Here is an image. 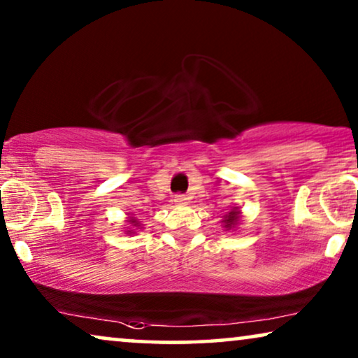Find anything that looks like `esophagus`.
<instances>
[{"mask_svg": "<svg viewBox=\"0 0 358 358\" xmlns=\"http://www.w3.org/2000/svg\"><path fill=\"white\" fill-rule=\"evenodd\" d=\"M174 202L178 205H185V203H187V197H185V195H182V194H178V195H174Z\"/></svg>", "mask_w": 358, "mask_h": 358, "instance_id": "1", "label": "esophagus"}]
</instances>
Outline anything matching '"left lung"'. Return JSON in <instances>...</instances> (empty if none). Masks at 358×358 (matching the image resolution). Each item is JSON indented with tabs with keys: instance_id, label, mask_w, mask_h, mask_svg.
<instances>
[{
	"instance_id": "left-lung-1",
	"label": "left lung",
	"mask_w": 358,
	"mask_h": 358,
	"mask_svg": "<svg viewBox=\"0 0 358 358\" xmlns=\"http://www.w3.org/2000/svg\"><path fill=\"white\" fill-rule=\"evenodd\" d=\"M241 218H243V213H241V210H239L238 207L231 208V212H228L227 215H223L222 227L224 228V231H236V228L239 227V223H241Z\"/></svg>"
}]
</instances>
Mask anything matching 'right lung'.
I'll use <instances>...</instances> for the list:
<instances>
[{
    "label": "right lung",
    "mask_w": 358,
    "mask_h": 358,
    "mask_svg": "<svg viewBox=\"0 0 358 358\" xmlns=\"http://www.w3.org/2000/svg\"><path fill=\"white\" fill-rule=\"evenodd\" d=\"M125 223H127L125 234H136V233L140 231L141 223L138 222V218H136V217H127Z\"/></svg>",
    "instance_id": "add662e5"
}]
</instances>
